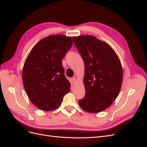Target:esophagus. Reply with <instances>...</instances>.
<instances>
[{"label":"esophagus","instance_id":"1","mask_svg":"<svg viewBox=\"0 0 147 147\" xmlns=\"http://www.w3.org/2000/svg\"><path fill=\"white\" fill-rule=\"evenodd\" d=\"M71 80H72V83L73 84H75L77 82V78L75 77H73V78H72V79H71Z\"/></svg>","mask_w":147,"mask_h":147}]
</instances>
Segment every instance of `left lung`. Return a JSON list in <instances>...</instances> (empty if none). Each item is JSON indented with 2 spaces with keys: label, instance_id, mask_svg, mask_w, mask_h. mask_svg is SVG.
Masks as SVG:
<instances>
[{
  "label": "left lung",
  "instance_id": "8db88e82",
  "mask_svg": "<svg viewBox=\"0 0 147 147\" xmlns=\"http://www.w3.org/2000/svg\"><path fill=\"white\" fill-rule=\"evenodd\" d=\"M72 39L84 63L86 92L85 97L79 100V105L87 112H100L112 104L121 90V62L108 43L94 36L79 35Z\"/></svg>",
  "mask_w": 147,
  "mask_h": 147
}]
</instances>
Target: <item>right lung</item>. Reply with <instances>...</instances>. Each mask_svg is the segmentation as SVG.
<instances>
[{
  "label": "right lung",
  "mask_w": 147,
  "mask_h": 147,
  "mask_svg": "<svg viewBox=\"0 0 147 147\" xmlns=\"http://www.w3.org/2000/svg\"><path fill=\"white\" fill-rule=\"evenodd\" d=\"M72 45V39L62 34L43 38L31 50L23 68L22 78L29 100L37 108H58L70 90L62 59Z\"/></svg>",
  "instance_id": "right-lung-1"
}]
</instances>
